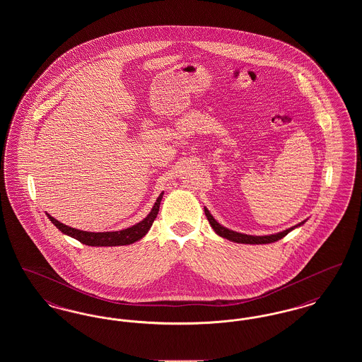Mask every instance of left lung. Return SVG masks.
<instances>
[{
    "mask_svg": "<svg viewBox=\"0 0 362 362\" xmlns=\"http://www.w3.org/2000/svg\"><path fill=\"white\" fill-rule=\"evenodd\" d=\"M205 214H206L207 221L210 226L214 229V232L224 238L226 240L235 241V243H240V244H269V243H274V241L281 240L282 238H285L289 232H292L293 229L301 226L305 221L300 223V224L294 225L292 228L286 229V230H282V232H278L274 235H266V236H252V235H245V233H240V232H236V230H232V229H228L225 228L220 223H217L214 220V217L210 214V211L205 207Z\"/></svg>",
    "mask_w": 362,
    "mask_h": 362,
    "instance_id": "1",
    "label": "left lung"
}]
</instances>
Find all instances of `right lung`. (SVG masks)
<instances>
[{
  "instance_id": "obj_1",
  "label": "right lung",
  "mask_w": 362,
  "mask_h": 362,
  "mask_svg": "<svg viewBox=\"0 0 362 362\" xmlns=\"http://www.w3.org/2000/svg\"><path fill=\"white\" fill-rule=\"evenodd\" d=\"M163 194L164 191L158 195V198L156 199L155 205L152 207V210L149 211V214L136 225L122 229V230H115V232H86V230H80L76 228H71L68 225L59 223L58 220H55L50 214H47V217L50 218L52 224L55 225L62 233L68 235L70 238L76 239V240L90 245V247H115V245H129L133 244L136 241L141 240L151 229V226L153 224V221L157 217L160 204L163 199Z\"/></svg>"
}]
</instances>
